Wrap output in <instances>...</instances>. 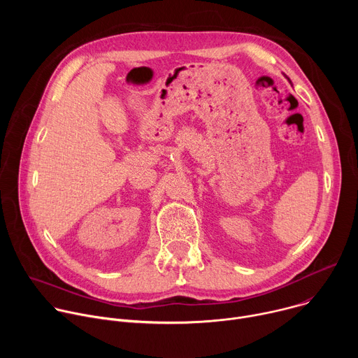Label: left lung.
<instances>
[{"label":"left lung","instance_id":"left-lung-1","mask_svg":"<svg viewBox=\"0 0 358 358\" xmlns=\"http://www.w3.org/2000/svg\"><path fill=\"white\" fill-rule=\"evenodd\" d=\"M287 80H289V78H287ZM289 82H290V80H289Z\"/></svg>","mask_w":358,"mask_h":358}]
</instances>
